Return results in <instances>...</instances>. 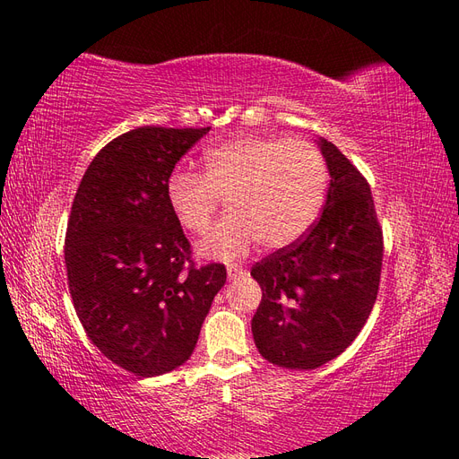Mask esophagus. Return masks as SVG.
<instances>
[{
    "label": "esophagus",
    "instance_id": "obj_1",
    "mask_svg": "<svg viewBox=\"0 0 459 459\" xmlns=\"http://www.w3.org/2000/svg\"><path fill=\"white\" fill-rule=\"evenodd\" d=\"M245 268H242L240 264H229L227 266V274H229V280H237V278H240L242 274H245Z\"/></svg>",
    "mask_w": 459,
    "mask_h": 459
}]
</instances>
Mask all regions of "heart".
<instances>
[{
  "label": "heart",
  "instance_id": "obj_1",
  "mask_svg": "<svg viewBox=\"0 0 459 459\" xmlns=\"http://www.w3.org/2000/svg\"><path fill=\"white\" fill-rule=\"evenodd\" d=\"M327 189V165L314 143L242 135L203 155L199 173H173L165 195L185 230L203 235L221 199L229 212L197 252L209 260L245 256L255 242L268 250L294 245L317 219Z\"/></svg>",
  "mask_w": 459,
  "mask_h": 459
}]
</instances>
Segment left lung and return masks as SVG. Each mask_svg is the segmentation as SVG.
Wrapping results in <instances>:
<instances>
[{
	"label": "left lung",
	"instance_id": "obj_1",
	"mask_svg": "<svg viewBox=\"0 0 459 459\" xmlns=\"http://www.w3.org/2000/svg\"><path fill=\"white\" fill-rule=\"evenodd\" d=\"M317 145L329 169L321 217L294 245L260 260L262 288L252 317L260 355L286 368H317L343 353L373 311L383 229L363 175L333 143Z\"/></svg>",
	"mask_w": 459,
	"mask_h": 459
}]
</instances>
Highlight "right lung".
I'll return each instance as SVG.
<instances>
[{"instance_id":"1","label":"right lung","mask_w":459,"mask_h":459,"mask_svg":"<svg viewBox=\"0 0 459 459\" xmlns=\"http://www.w3.org/2000/svg\"><path fill=\"white\" fill-rule=\"evenodd\" d=\"M211 128L143 126L106 143L84 171L65 238L68 290L86 335L135 377L193 353L227 268H197L165 187Z\"/></svg>"}]
</instances>
